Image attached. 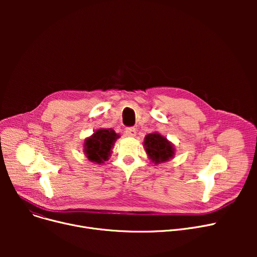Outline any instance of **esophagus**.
<instances>
[{
  "instance_id": "1",
  "label": "esophagus",
  "mask_w": 257,
  "mask_h": 257,
  "mask_svg": "<svg viewBox=\"0 0 257 257\" xmlns=\"http://www.w3.org/2000/svg\"><path fill=\"white\" fill-rule=\"evenodd\" d=\"M125 133H126V136H127V137L133 138V137H136V134H137V129L134 128V127H128V128H126Z\"/></svg>"
}]
</instances>
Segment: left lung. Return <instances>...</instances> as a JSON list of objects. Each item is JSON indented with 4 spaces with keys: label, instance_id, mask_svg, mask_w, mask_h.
Segmentation results:
<instances>
[{
    "label": "left lung",
    "instance_id": "1",
    "mask_svg": "<svg viewBox=\"0 0 257 257\" xmlns=\"http://www.w3.org/2000/svg\"><path fill=\"white\" fill-rule=\"evenodd\" d=\"M144 146L147 154L155 164L164 163L174 156V147L159 133L148 134L145 138Z\"/></svg>",
    "mask_w": 257,
    "mask_h": 257
}]
</instances>
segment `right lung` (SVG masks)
Wrapping results in <instances>:
<instances>
[{
	"mask_svg": "<svg viewBox=\"0 0 257 257\" xmlns=\"http://www.w3.org/2000/svg\"><path fill=\"white\" fill-rule=\"evenodd\" d=\"M118 138L113 129H99L84 143V153L92 163L101 164L108 160L113 143Z\"/></svg>",
	"mask_w": 257,
	"mask_h": 257,
	"instance_id": "add662e5",
	"label": "right lung"
}]
</instances>
